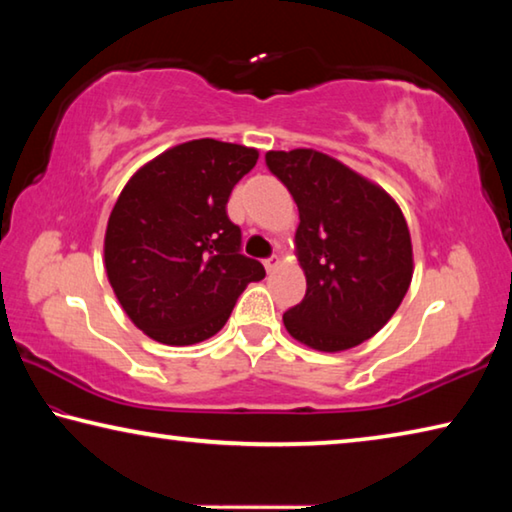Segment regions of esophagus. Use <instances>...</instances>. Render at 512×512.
Returning <instances> with one entry per match:
<instances>
[{
	"mask_svg": "<svg viewBox=\"0 0 512 512\" xmlns=\"http://www.w3.org/2000/svg\"><path fill=\"white\" fill-rule=\"evenodd\" d=\"M264 266H266V271H268V273L275 271V268L280 266V257L275 255V257H268V259H264Z\"/></svg>",
	"mask_w": 512,
	"mask_h": 512,
	"instance_id": "esophagus-1",
	"label": "esophagus"
}]
</instances>
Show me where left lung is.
Wrapping results in <instances>:
<instances>
[{
  "instance_id": "left-lung-1",
  "label": "left lung",
  "mask_w": 512,
  "mask_h": 512,
  "mask_svg": "<svg viewBox=\"0 0 512 512\" xmlns=\"http://www.w3.org/2000/svg\"><path fill=\"white\" fill-rule=\"evenodd\" d=\"M266 164L298 205L300 305L282 316L293 339L343 352L375 336L400 307L413 277L409 225L391 196L314 149L268 151Z\"/></svg>"
}]
</instances>
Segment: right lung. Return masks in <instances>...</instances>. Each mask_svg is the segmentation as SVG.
<instances>
[{"label":"right lung","instance_id":"add662e5","mask_svg":"<svg viewBox=\"0 0 512 512\" xmlns=\"http://www.w3.org/2000/svg\"><path fill=\"white\" fill-rule=\"evenodd\" d=\"M257 158V149L205 137L160 153L121 189L103 259L121 309L153 341L210 339L266 275L241 255V230L225 212Z\"/></svg>","mask_w":512,"mask_h":512}]
</instances>
